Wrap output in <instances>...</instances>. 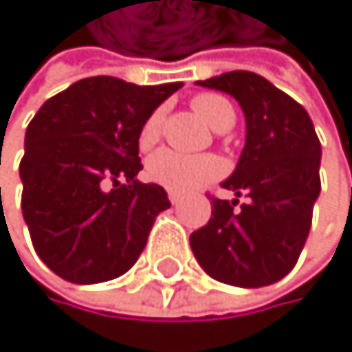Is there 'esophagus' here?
<instances>
[{
  "mask_svg": "<svg viewBox=\"0 0 352 352\" xmlns=\"http://www.w3.org/2000/svg\"><path fill=\"white\" fill-rule=\"evenodd\" d=\"M167 198H169V202H172V204H178L180 200H183V196H180V193H176V191H169Z\"/></svg>",
  "mask_w": 352,
  "mask_h": 352,
  "instance_id": "obj_1",
  "label": "esophagus"
}]
</instances>
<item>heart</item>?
Returning a JSON list of instances; mask_svg holds the SVG:
<instances>
[{
	"label": "heart",
	"instance_id": "heart-1",
	"mask_svg": "<svg viewBox=\"0 0 352 352\" xmlns=\"http://www.w3.org/2000/svg\"><path fill=\"white\" fill-rule=\"evenodd\" d=\"M191 109L196 111L206 124L215 130H226L235 122V111L230 102L217 93H198L191 98ZM163 115L154 111L146 117L139 130V148H152L161 137ZM146 174L154 185H161L169 191L187 193L215 180L222 174V163L211 154L185 156L174 150L154 152L146 163Z\"/></svg>",
	"mask_w": 352,
	"mask_h": 352
}]
</instances>
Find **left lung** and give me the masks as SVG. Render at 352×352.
<instances>
[{
    "mask_svg": "<svg viewBox=\"0 0 352 352\" xmlns=\"http://www.w3.org/2000/svg\"><path fill=\"white\" fill-rule=\"evenodd\" d=\"M200 87L230 93L246 115V146L222 187L246 203L211 196V219L189 241L211 278L263 287L296 265L320 193V141L302 106L252 72H228Z\"/></svg>",
    "mask_w": 352,
    "mask_h": 352,
    "instance_id": "8db88e82",
    "label": "left lung"
}]
</instances>
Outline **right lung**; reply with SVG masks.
I'll use <instances>...</instances> for the list:
<instances>
[{"label":"right lung","mask_w":352,"mask_h":352,"mask_svg":"<svg viewBox=\"0 0 352 352\" xmlns=\"http://www.w3.org/2000/svg\"><path fill=\"white\" fill-rule=\"evenodd\" d=\"M180 87L85 78L30 122L19 163L21 211L36 254L60 278L104 283L128 272L146 248L169 200L161 185L137 180L139 130Z\"/></svg>","instance_id":"obj_1"}]
</instances>
